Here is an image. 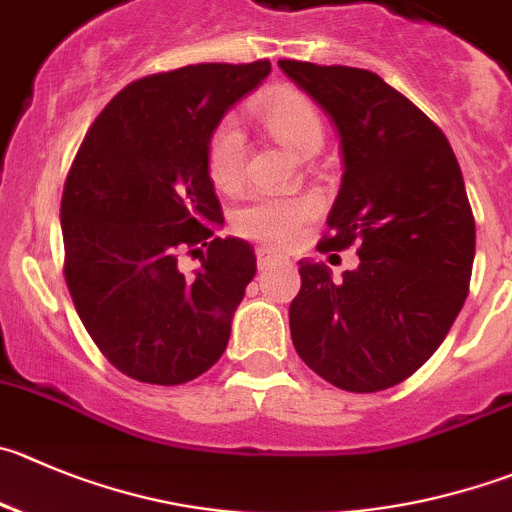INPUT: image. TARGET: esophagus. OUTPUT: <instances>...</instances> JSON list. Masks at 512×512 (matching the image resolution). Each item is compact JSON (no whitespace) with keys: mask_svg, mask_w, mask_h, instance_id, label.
<instances>
[{"mask_svg":"<svg viewBox=\"0 0 512 512\" xmlns=\"http://www.w3.org/2000/svg\"><path fill=\"white\" fill-rule=\"evenodd\" d=\"M256 261H259V269H269V266H274L276 261H286L284 256H279V253H274L271 248L261 246L256 248Z\"/></svg>","mask_w":512,"mask_h":512,"instance_id":"1","label":"esophagus"}]
</instances>
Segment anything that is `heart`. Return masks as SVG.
Segmentation results:
<instances>
[{
  "label": "heart",
  "instance_id": "1",
  "mask_svg": "<svg viewBox=\"0 0 512 512\" xmlns=\"http://www.w3.org/2000/svg\"><path fill=\"white\" fill-rule=\"evenodd\" d=\"M261 123L299 155H314L324 143V123L314 102L291 85L269 87L256 100ZM246 165V135L236 118H223L211 130L206 143V168L213 186L236 191ZM319 213V203L309 196H279L261 193L253 196L233 216V226L241 236L266 246L286 248L304 236L306 226Z\"/></svg>",
  "mask_w": 512,
  "mask_h": 512
}]
</instances>
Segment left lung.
<instances>
[{"instance_id":"obj_1","label":"left lung","mask_w":512,"mask_h":512,"mask_svg":"<svg viewBox=\"0 0 512 512\" xmlns=\"http://www.w3.org/2000/svg\"><path fill=\"white\" fill-rule=\"evenodd\" d=\"M281 72L332 120L342 188L319 251L359 243V266L332 279L299 261L291 342L306 367L347 392L405 382L435 354L465 304L475 218L442 130L379 75L279 60Z\"/></svg>"}]
</instances>
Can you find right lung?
<instances>
[{
	"label": "right lung",
	"instance_id": "add662e5",
	"mask_svg": "<svg viewBox=\"0 0 512 512\" xmlns=\"http://www.w3.org/2000/svg\"><path fill=\"white\" fill-rule=\"evenodd\" d=\"M269 72L259 60L143 77L107 102L77 150L60 208L67 289L92 342L138 382H191L226 352L256 253L213 236L223 218L206 143ZM203 245L202 269L180 275L179 253Z\"/></svg>",
	"mask_w": 512,
	"mask_h": 512
}]
</instances>
